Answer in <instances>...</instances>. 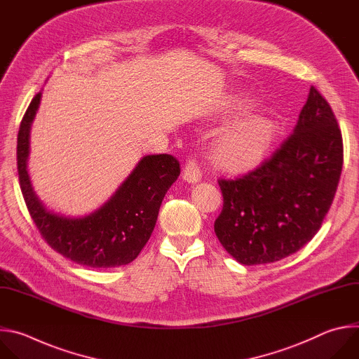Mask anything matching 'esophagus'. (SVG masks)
Segmentation results:
<instances>
[{
	"instance_id": "34e87169",
	"label": "esophagus",
	"mask_w": 359,
	"mask_h": 359,
	"mask_svg": "<svg viewBox=\"0 0 359 359\" xmlns=\"http://www.w3.org/2000/svg\"><path fill=\"white\" fill-rule=\"evenodd\" d=\"M182 178L189 182V184H195L199 182L202 178V170L201 165L196 163V160H189L185 167H184V172H182Z\"/></svg>"
}]
</instances>
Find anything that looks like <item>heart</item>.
Masks as SVG:
<instances>
[{
    "instance_id": "1",
    "label": "heart",
    "mask_w": 359,
    "mask_h": 359,
    "mask_svg": "<svg viewBox=\"0 0 359 359\" xmlns=\"http://www.w3.org/2000/svg\"><path fill=\"white\" fill-rule=\"evenodd\" d=\"M250 100L239 99L232 110L236 114L252 111ZM277 126L264 114H249L229 124L215 144V157L232 171H245L259 165L269 153L276 138Z\"/></svg>"
}]
</instances>
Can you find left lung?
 <instances>
[{"instance_id": "left-lung-1", "label": "left lung", "mask_w": 359, "mask_h": 359, "mask_svg": "<svg viewBox=\"0 0 359 359\" xmlns=\"http://www.w3.org/2000/svg\"><path fill=\"white\" fill-rule=\"evenodd\" d=\"M342 135L328 102L311 86L293 133L255 171L219 180L215 233L246 266L300 250L321 228L342 171Z\"/></svg>"}]
</instances>
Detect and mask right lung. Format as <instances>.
Listing matches in <instances>:
<instances>
[{
    "mask_svg": "<svg viewBox=\"0 0 359 359\" xmlns=\"http://www.w3.org/2000/svg\"><path fill=\"white\" fill-rule=\"evenodd\" d=\"M39 92L28 106L18 131L17 164L21 191L46 243L78 264L109 269L133 262L149 242L161 202L181 168L170 154L142 157L116 192L85 217L49 210L35 194L28 170L29 131L39 107Z\"/></svg>",
    "mask_w": 359,
    "mask_h": 359,
    "instance_id": "add662e5",
    "label": "right lung"
}]
</instances>
